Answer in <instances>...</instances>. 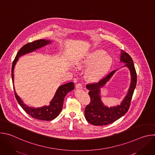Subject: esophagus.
<instances>
[{"label":"esophagus","mask_w":155,"mask_h":155,"mask_svg":"<svg viewBox=\"0 0 155 155\" xmlns=\"http://www.w3.org/2000/svg\"><path fill=\"white\" fill-rule=\"evenodd\" d=\"M75 87H76L77 89H78V90H81V89H82V85H81L80 83L77 84Z\"/></svg>","instance_id":"esophagus-1"}]
</instances>
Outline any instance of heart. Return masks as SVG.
<instances>
[{
    "label": "heart",
    "instance_id": "b5f03b06",
    "mask_svg": "<svg viewBox=\"0 0 155 155\" xmlns=\"http://www.w3.org/2000/svg\"><path fill=\"white\" fill-rule=\"evenodd\" d=\"M103 50H96L77 59L75 64L78 69L87 70L84 78L89 82H97L109 71L113 64V58Z\"/></svg>",
    "mask_w": 155,
    "mask_h": 155
}]
</instances>
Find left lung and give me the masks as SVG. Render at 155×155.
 Wrapping results in <instances>:
<instances>
[{"label":"left lung","instance_id":"obj_1","mask_svg":"<svg viewBox=\"0 0 155 155\" xmlns=\"http://www.w3.org/2000/svg\"><path fill=\"white\" fill-rule=\"evenodd\" d=\"M120 62L126 64L122 68H127L130 72V83L126 96L120 105L110 107L105 105L102 101L101 94V88L104 87L118 69L110 73L98 83L86 85L91 102L85 108L84 116L87 121L91 124L104 126L112 123L124 115L129 110L137 84V74L131 57L123 50L120 54Z\"/></svg>","mask_w":155,"mask_h":155}]
</instances>
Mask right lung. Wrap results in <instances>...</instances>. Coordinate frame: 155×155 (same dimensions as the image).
Listing matches in <instances>:
<instances>
[{
  "label": "right lung",
  "mask_w": 155,
  "mask_h": 155,
  "mask_svg": "<svg viewBox=\"0 0 155 155\" xmlns=\"http://www.w3.org/2000/svg\"><path fill=\"white\" fill-rule=\"evenodd\" d=\"M51 42L52 41L51 40L40 39L26 44L18 52L13 62L12 68V78L13 84L15 97L18 102L19 103L20 106L23 108L25 111L31 117L35 119L43 121H51L56 118L60 114L62 108L64 97L68 93L72 91L74 89V83L73 82H69L59 86L53 98L50 102V105H44L43 107L37 108L31 107L25 104L23 101L19 97V96H18L17 93L15 91L14 87L13 71L15 66L19 57L26 54L32 53L37 49H40L47 45H49V44L51 43Z\"/></svg>",
  "instance_id": "1"
}]
</instances>
